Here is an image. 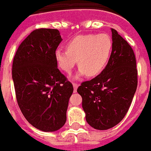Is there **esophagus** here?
<instances>
[{"label":"esophagus","mask_w":151,"mask_h":151,"mask_svg":"<svg viewBox=\"0 0 151 151\" xmlns=\"http://www.w3.org/2000/svg\"><path fill=\"white\" fill-rule=\"evenodd\" d=\"M72 85H73V88H74V92H76L77 88H78V86H79V85H78V84L76 83H72Z\"/></svg>","instance_id":"34e87169"}]
</instances>
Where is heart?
Segmentation results:
<instances>
[{"label":"heart","instance_id":"obj_1","mask_svg":"<svg viewBox=\"0 0 151 151\" xmlns=\"http://www.w3.org/2000/svg\"><path fill=\"white\" fill-rule=\"evenodd\" d=\"M113 42L108 35L90 34L76 36L67 44V50L57 49L56 63L62 71L70 73L78 60L80 68L75 78L96 76L103 71L110 58Z\"/></svg>","mask_w":151,"mask_h":151}]
</instances>
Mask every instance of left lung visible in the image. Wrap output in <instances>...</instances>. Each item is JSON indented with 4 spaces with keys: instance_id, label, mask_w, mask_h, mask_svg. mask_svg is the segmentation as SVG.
Returning <instances> with one entry per match:
<instances>
[{
    "instance_id": "1",
    "label": "left lung",
    "mask_w": 151,
    "mask_h": 151,
    "mask_svg": "<svg viewBox=\"0 0 151 151\" xmlns=\"http://www.w3.org/2000/svg\"><path fill=\"white\" fill-rule=\"evenodd\" d=\"M111 31L113 47L106 67L77 89L87 122L99 130L112 128L124 118L137 86L134 50L116 29Z\"/></svg>"
}]
</instances>
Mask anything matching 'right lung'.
<instances>
[{"label": "right lung", "mask_w": 151, "mask_h": 151, "mask_svg": "<svg viewBox=\"0 0 151 151\" xmlns=\"http://www.w3.org/2000/svg\"><path fill=\"white\" fill-rule=\"evenodd\" d=\"M62 40L58 29H35L21 43L13 62L18 106L29 124L44 132L56 131L64 125L73 92L55 58Z\"/></svg>", "instance_id": "1"}]
</instances>
